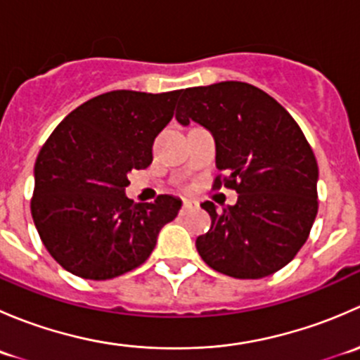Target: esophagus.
<instances>
[{
  "mask_svg": "<svg viewBox=\"0 0 360 360\" xmlns=\"http://www.w3.org/2000/svg\"><path fill=\"white\" fill-rule=\"evenodd\" d=\"M193 209H198V202L195 200H184L183 202V212H188V210H193Z\"/></svg>",
  "mask_w": 360,
  "mask_h": 360,
  "instance_id": "obj_1",
  "label": "esophagus"
}]
</instances>
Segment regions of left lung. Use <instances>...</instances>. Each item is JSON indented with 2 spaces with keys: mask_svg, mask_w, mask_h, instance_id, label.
<instances>
[{
  "mask_svg": "<svg viewBox=\"0 0 360 360\" xmlns=\"http://www.w3.org/2000/svg\"><path fill=\"white\" fill-rule=\"evenodd\" d=\"M181 125L198 123L216 143L214 186L233 188L235 205L203 202L212 224L197 250L212 270L233 278H263L303 248L317 216L319 167L300 125L274 97L244 82L186 89Z\"/></svg>",
  "mask_w": 360,
  "mask_h": 360,
  "instance_id": "obj_1",
  "label": "left lung"
}]
</instances>
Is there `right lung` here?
Instances as JSON below:
<instances>
[{"label":"right lung","instance_id":"1","mask_svg":"<svg viewBox=\"0 0 360 360\" xmlns=\"http://www.w3.org/2000/svg\"><path fill=\"white\" fill-rule=\"evenodd\" d=\"M181 90H112L71 111L34 163L32 221L50 256L72 275L108 281L150 257L183 202L160 195L134 203L129 172L153 162L155 137L172 120Z\"/></svg>","mask_w":360,"mask_h":360}]
</instances>
